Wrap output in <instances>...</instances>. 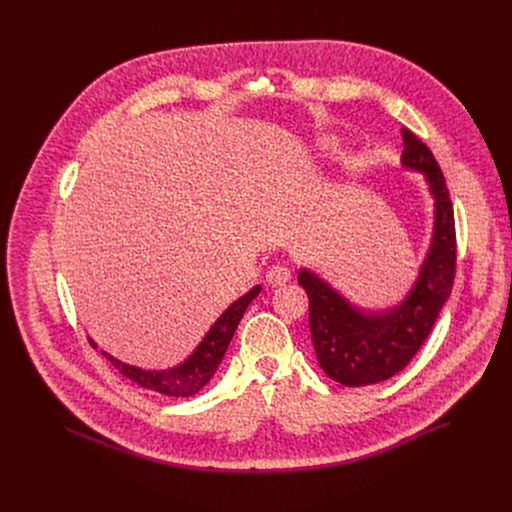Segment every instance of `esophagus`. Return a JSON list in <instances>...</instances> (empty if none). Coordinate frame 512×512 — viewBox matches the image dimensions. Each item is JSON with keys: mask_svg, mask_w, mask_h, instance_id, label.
Masks as SVG:
<instances>
[{"mask_svg": "<svg viewBox=\"0 0 512 512\" xmlns=\"http://www.w3.org/2000/svg\"><path fill=\"white\" fill-rule=\"evenodd\" d=\"M291 279V271L285 265H273L267 271V281L271 285H285Z\"/></svg>", "mask_w": 512, "mask_h": 512, "instance_id": "34e87169", "label": "esophagus"}]
</instances>
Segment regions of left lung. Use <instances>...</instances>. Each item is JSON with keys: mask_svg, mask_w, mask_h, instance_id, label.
Here are the masks:
<instances>
[{"mask_svg": "<svg viewBox=\"0 0 512 512\" xmlns=\"http://www.w3.org/2000/svg\"><path fill=\"white\" fill-rule=\"evenodd\" d=\"M401 135V164L425 176L435 208L429 251L405 300L381 312L360 310L314 271L304 267L298 273L310 300V334L320 367L346 387L375 385L403 371L429 336L456 277L454 208L444 174L413 131L401 129Z\"/></svg>", "mask_w": 512, "mask_h": 512, "instance_id": "left-lung-1", "label": "left lung"}]
</instances>
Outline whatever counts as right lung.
I'll return each instance as SVG.
<instances>
[{
    "instance_id": "1",
    "label": "right lung",
    "mask_w": 512,
    "mask_h": 512,
    "mask_svg": "<svg viewBox=\"0 0 512 512\" xmlns=\"http://www.w3.org/2000/svg\"><path fill=\"white\" fill-rule=\"evenodd\" d=\"M261 285H255L251 291H247L245 296H241L237 302H233L223 314L218 318L210 330L206 332V336L202 338V342L196 346V350L184 360L180 362L178 367L168 369V371H145L139 367H133V364H125L121 360H117L115 356H111L109 352L101 350L115 369H119V373L127 379H131L133 383L168 395V397H190L196 395L216 373L218 364H221L229 342L245 314V310L249 308V304L259 296ZM89 342L93 346H97L91 338Z\"/></svg>"
}]
</instances>
